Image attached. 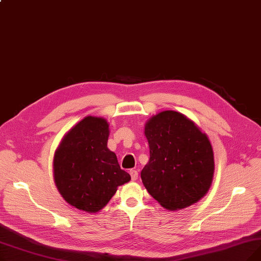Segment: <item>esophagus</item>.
I'll return each mask as SVG.
<instances>
[{
    "instance_id": "1",
    "label": "esophagus",
    "mask_w": 261,
    "mask_h": 261,
    "mask_svg": "<svg viewBox=\"0 0 261 261\" xmlns=\"http://www.w3.org/2000/svg\"><path fill=\"white\" fill-rule=\"evenodd\" d=\"M129 173H130V175H131V179H132V181L138 180V176H139V172H138V171L134 170V169H131Z\"/></svg>"
}]
</instances>
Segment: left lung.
<instances>
[{"instance_id": "1", "label": "left lung", "mask_w": 261, "mask_h": 261, "mask_svg": "<svg viewBox=\"0 0 261 261\" xmlns=\"http://www.w3.org/2000/svg\"><path fill=\"white\" fill-rule=\"evenodd\" d=\"M150 159L141 172L144 186L169 211L197 203L213 182L215 162L207 135L175 111H163L145 126Z\"/></svg>"}]
</instances>
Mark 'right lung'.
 <instances>
[{
	"label": "right lung",
	"instance_id": "obj_1",
	"mask_svg": "<svg viewBox=\"0 0 261 261\" xmlns=\"http://www.w3.org/2000/svg\"><path fill=\"white\" fill-rule=\"evenodd\" d=\"M109 123L87 116L68 131L54 156L55 183L72 206L97 213L131 176L120 169L116 154L107 147Z\"/></svg>",
	"mask_w": 261,
	"mask_h": 261
}]
</instances>
